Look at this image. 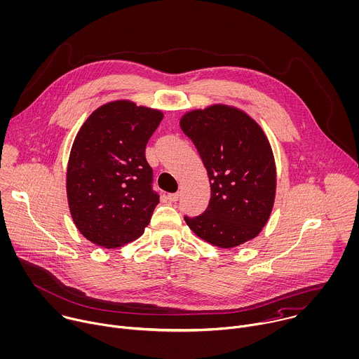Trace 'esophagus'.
<instances>
[{
	"mask_svg": "<svg viewBox=\"0 0 359 359\" xmlns=\"http://www.w3.org/2000/svg\"><path fill=\"white\" fill-rule=\"evenodd\" d=\"M168 200L172 201V203H173V201H177V200H179V193H169V194H168Z\"/></svg>",
	"mask_w": 359,
	"mask_h": 359,
	"instance_id": "1",
	"label": "esophagus"
}]
</instances>
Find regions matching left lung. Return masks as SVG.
<instances>
[{
    "mask_svg": "<svg viewBox=\"0 0 359 359\" xmlns=\"http://www.w3.org/2000/svg\"><path fill=\"white\" fill-rule=\"evenodd\" d=\"M179 124L196 145L211 186L207 210L184 217L186 224L218 248L254 240L276 196V165L266 134L251 115L226 104L187 111Z\"/></svg>",
    "mask_w": 359,
    "mask_h": 359,
    "instance_id": "1",
    "label": "left lung"
}]
</instances>
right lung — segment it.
Segmentation results:
<instances>
[{"mask_svg":"<svg viewBox=\"0 0 359 359\" xmlns=\"http://www.w3.org/2000/svg\"><path fill=\"white\" fill-rule=\"evenodd\" d=\"M161 109L115 100L94 109L72 145L66 193L76 228L98 247L118 248L144 233L159 196L145 147Z\"/></svg>","mask_w":359,"mask_h":359,"instance_id":"obj_1","label":"right lung"}]
</instances>
